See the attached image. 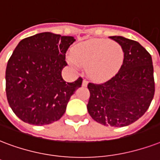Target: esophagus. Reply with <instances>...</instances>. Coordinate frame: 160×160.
Returning a JSON list of instances; mask_svg holds the SVG:
<instances>
[{
  "label": "esophagus",
  "mask_w": 160,
  "mask_h": 160,
  "mask_svg": "<svg viewBox=\"0 0 160 160\" xmlns=\"http://www.w3.org/2000/svg\"><path fill=\"white\" fill-rule=\"evenodd\" d=\"M82 85L83 86H87V81L85 80H83V82H82Z\"/></svg>",
  "instance_id": "obj_1"
}]
</instances>
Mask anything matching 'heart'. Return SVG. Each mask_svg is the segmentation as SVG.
Masks as SVG:
<instances>
[{"mask_svg": "<svg viewBox=\"0 0 160 160\" xmlns=\"http://www.w3.org/2000/svg\"><path fill=\"white\" fill-rule=\"evenodd\" d=\"M74 56L68 62L75 68L87 67L89 76L96 80L114 75L124 60V50L119 43L107 39H92L81 42L74 48Z\"/></svg>", "mask_w": 160, "mask_h": 160, "instance_id": "1", "label": "heart"}]
</instances>
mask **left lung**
<instances>
[{
	"instance_id": "1",
	"label": "left lung",
	"mask_w": 160,
	"mask_h": 160,
	"mask_svg": "<svg viewBox=\"0 0 160 160\" xmlns=\"http://www.w3.org/2000/svg\"><path fill=\"white\" fill-rule=\"evenodd\" d=\"M122 47L124 60L115 76L103 83L90 82L87 110L94 120L120 128L133 123L148 109L154 96L150 53L134 40L110 37Z\"/></svg>"
}]
</instances>
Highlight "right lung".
<instances>
[{
  "label": "right lung",
  "mask_w": 160,
  "mask_h": 160,
  "mask_svg": "<svg viewBox=\"0 0 160 160\" xmlns=\"http://www.w3.org/2000/svg\"><path fill=\"white\" fill-rule=\"evenodd\" d=\"M74 37L41 32L21 40L6 69V92L10 107L27 123L43 126L59 120L70 96L82 84L62 78L66 53Z\"/></svg>",
  "instance_id": "add662e5"
}]
</instances>
